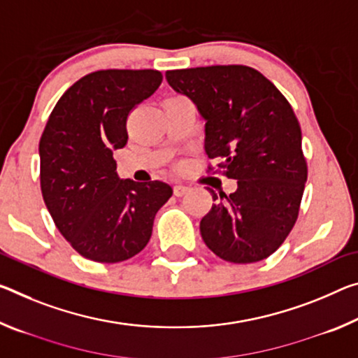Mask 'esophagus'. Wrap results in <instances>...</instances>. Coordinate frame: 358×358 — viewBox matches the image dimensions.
Instances as JSON below:
<instances>
[{"label":"esophagus","mask_w":358,"mask_h":358,"mask_svg":"<svg viewBox=\"0 0 358 358\" xmlns=\"http://www.w3.org/2000/svg\"><path fill=\"white\" fill-rule=\"evenodd\" d=\"M188 191H189V188H188V186H185V185H175L173 186V194L177 197L185 196Z\"/></svg>","instance_id":"34e87169"}]
</instances>
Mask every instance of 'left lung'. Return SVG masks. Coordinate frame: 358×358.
I'll return each mask as SVG.
<instances>
[{
  "label": "left lung",
  "mask_w": 358,
  "mask_h": 358,
  "mask_svg": "<svg viewBox=\"0 0 358 358\" xmlns=\"http://www.w3.org/2000/svg\"><path fill=\"white\" fill-rule=\"evenodd\" d=\"M175 92L206 121V152L237 180L232 194L210 189L215 203L201 220L206 245L229 263H257L279 248L299 213L308 180L301 127L280 90L243 65L166 73Z\"/></svg>",
  "instance_id": "1"
}]
</instances>
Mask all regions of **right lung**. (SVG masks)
Wrapping results in <instances>:
<instances>
[{"instance_id": "add662e5", "label": "right lung", "mask_w": 358, "mask_h": 358, "mask_svg": "<svg viewBox=\"0 0 358 358\" xmlns=\"http://www.w3.org/2000/svg\"><path fill=\"white\" fill-rule=\"evenodd\" d=\"M157 70H100L57 101L39 140L43 199L57 229L81 257L119 263L150 242L164 181L119 178L113 151L127 143V116L161 86Z\"/></svg>"}]
</instances>
